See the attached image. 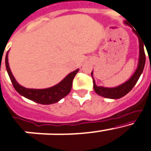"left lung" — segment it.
<instances>
[{
  "mask_svg": "<svg viewBox=\"0 0 151 151\" xmlns=\"http://www.w3.org/2000/svg\"><path fill=\"white\" fill-rule=\"evenodd\" d=\"M124 23L126 25H129V24L126 22V21H125ZM132 32L137 35L138 38V42H139V56H138V62L136 70H135L134 74H132V76L129 79L128 81H126L123 83L120 84V85L117 86L110 88L100 86H98L96 84V81H95L94 77H93V70H92V73H91V75H92V79H93V88H94L95 92L99 96L111 99H117L123 97L128 92H129L132 90V89L134 87V86L136 84L137 81H138V79H139L141 74L143 72L144 68H145V60H146L145 49H144L145 42L142 40V37H140V35H138V34L136 33L135 29L132 28Z\"/></svg>",
  "mask_w": 151,
  "mask_h": 151,
  "instance_id": "1",
  "label": "left lung"
}]
</instances>
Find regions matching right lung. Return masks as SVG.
I'll return each instance as SVG.
<instances>
[{"label": "right lung", "mask_w": 151, "mask_h": 151, "mask_svg": "<svg viewBox=\"0 0 151 151\" xmlns=\"http://www.w3.org/2000/svg\"><path fill=\"white\" fill-rule=\"evenodd\" d=\"M8 52L9 51L6 53V59H5L6 70L10 81L13 83V87L16 92H18L21 96L39 104H51L59 101L70 92L73 80L79 71V69L70 72L62 81L52 87L47 88V89H28L19 84V83L13 77L8 62Z\"/></svg>", "instance_id": "right-lung-1"}]
</instances>
